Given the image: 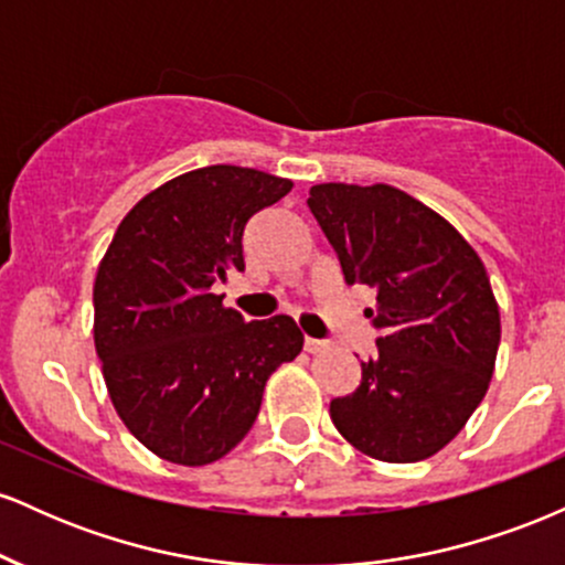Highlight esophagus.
<instances>
[{"label": "esophagus", "mask_w": 565, "mask_h": 565, "mask_svg": "<svg viewBox=\"0 0 565 565\" xmlns=\"http://www.w3.org/2000/svg\"><path fill=\"white\" fill-rule=\"evenodd\" d=\"M329 348H332V342L316 340V337H305V350H308V353H323V350Z\"/></svg>", "instance_id": "esophagus-1"}]
</instances>
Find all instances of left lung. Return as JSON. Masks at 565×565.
<instances>
[{
	"mask_svg": "<svg viewBox=\"0 0 565 565\" xmlns=\"http://www.w3.org/2000/svg\"><path fill=\"white\" fill-rule=\"evenodd\" d=\"M308 206L366 310L377 355L329 414L345 440L382 462H419L462 430L489 391L499 308L476 249L393 185L321 183Z\"/></svg>",
	"mask_w": 565,
	"mask_h": 565,
	"instance_id": "obj_1",
	"label": "left lung"
}]
</instances>
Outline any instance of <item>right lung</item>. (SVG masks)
<instances>
[{
	"mask_svg": "<svg viewBox=\"0 0 565 565\" xmlns=\"http://www.w3.org/2000/svg\"><path fill=\"white\" fill-rule=\"evenodd\" d=\"M291 180L215 164L129 210L95 278V350L127 430L161 459L199 468L255 425L265 382L302 350L289 316L244 321L215 284L244 270L252 215Z\"/></svg>",
	"mask_w": 565,
	"mask_h": 565,
	"instance_id": "right-lung-1",
	"label": "right lung"
}]
</instances>
